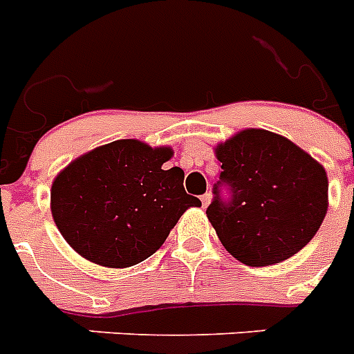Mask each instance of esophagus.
Wrapping results in <instances>:
<instances>
[{
    "instance_id": "obj_1",
    "label": "esophagus",
    "mask_w": 354,
    "mask_h": 354,
    "mask_svg": "<svg viewBox=\"0 0 354 354\" xmlns=\"http://www.w3.org/2000/svg\"><path fill=\"white\" fill-rule=\"evenodd\" d=\"M211 200H212V194H211V192H205V194H203V196H202L203 207L209 205V203H211Z\"/></svg>"
}]
</instances>
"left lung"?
Wrapping results in <instances>:
<instances>
[{
  "instance_id": "obj_1",
  "label": "left lung",
  "mask_w": 354,
  "mask_h": 354,
  "mask_svg": "<svg viewBox=\"0 0 354 354\" xmlns=\"http://www.w3.org/2000/svg\"><path fill=\"white\" fill-rule=\"evenodd\" d=\"M214 154L232 198L223 203L214 187L207 218L232 257L251 267L272 266L311 242L329 207L320 162L266 129H243L218 143Z\"/></svg>"
}]
</instances>
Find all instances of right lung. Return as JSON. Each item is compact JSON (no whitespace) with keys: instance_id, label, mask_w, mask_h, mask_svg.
I'll return each mask as SVG.
<instances>
[{"instance_id":"right-lung-1","label":"right lung","mask_w":354,"mask_h":354,"mask_svg":"<svg viewBox=\"0 0 354 354\" xmlns=\"http://www.w3.org/2000/svg\"><path fill=\"white\" fill-rule=\"evenodd\" d=\"M172 154L167 145L116 140L62 169L50 187V212L65 242L112 269L154 254L183 212L202 205L183 189L182 169L163 167Z\"/></svg>"}]
</instances>
